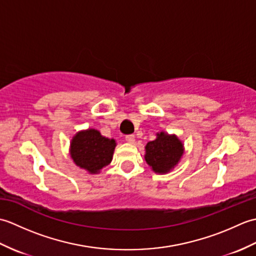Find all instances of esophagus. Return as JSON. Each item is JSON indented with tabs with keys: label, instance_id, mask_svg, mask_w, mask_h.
I'll use <instances>...</instances> for the list:
<instances>
[{
	"label": "esophagus",
	"instance_id": "esophagus-1",
	"mask_svg": "<svg viewBox=\"0 0 256 256\" xmlns=\"http://www.w3.org/2000/svg\"><path fill=\"white\" fill-rule=\"evenodd\" d=\"M125 140H126V142H128V143H134L135 136L133 134H130V135H126V136H125Z\"/></svg>",
	"mask_w": 256,
	"mask_h": 256
}]
</instances>
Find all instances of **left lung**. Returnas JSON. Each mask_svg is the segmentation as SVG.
I'll list each match as a JSON object with an SVG mask.
<instances>
[{"label": "left lung", "mask_w": 256, "mask_h": 256, "mask_svg": "<svg viewBox=\"0 0 256 256\" xmlns=\"http://www.w3.org/2000/svg\"><path fill=\"white\" fill-rule=\"evenodd\" d=\"M156 135V140L145 146V160L156 174H166L180 160L184 145L175 134L160 132Z\"/></svg>", "instance_id": "1"}]
</instances>
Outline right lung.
<instances>
[{
  "label": "right lung",
  "mask_w": 256,
  "mask_h": 256,
  "mask_svg": "<svg viewBox=\"0 0 256 256\" xmlns=\"http://www.w3.org/2000/svg\"><path fill=\"white\" fill-rule=\"evenodd\" d=\"M116 140L102 136L94 128L80 131L70 143V155L74 164L90 174H98L112 160Z\"/></svg>",
  "instance_id": "obj_1"
}]
</instances>
